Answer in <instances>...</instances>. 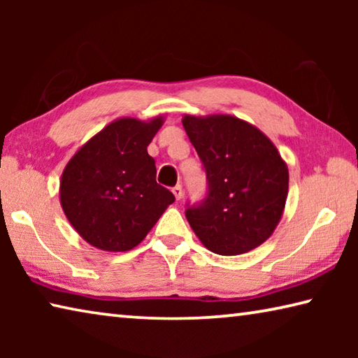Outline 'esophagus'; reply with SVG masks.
Instances as JSON below:
<instances>
[{"instance_id": "obj_1", "label": "esophagus", "mask_w": 358, "mask_h": 358, "mask_svg": "<svg viewBox=\"0 0 358 358\" xmlns=\"http://www.w3.org/2000/svg\"><path fill=\"white\" fill-rule=\"evenodd\" d=\"M172 192H173V196H175V199H177V201H180V199L183 197V187H181V185L173 186Z\"/></svg>"}]
</instances>
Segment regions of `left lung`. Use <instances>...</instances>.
I'll return each mask as SVG.
<instances>
[{
    "mask_svg": "<svg viewBox=\"0 0 358 358\" xmlns=\"http://www.w3.org/2000/svg\"><path fill=\"white\" fill-rule=\"evenodd\" d=\"M183 126L208 181L205 201L186 210L202 245L238 256L271 237L289 192L287 164L256 126L232 115H185Z\"/></svg>",
    "mask_w": 358,
    "mask_h": 358,
    "instance_id": "obj_1",
    "label": "left lung"
}]
</instances>
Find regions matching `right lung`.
I'll list each match as a JSON object with an SVG mask.
<instances>
[{
  "mask_svg": "<svg viewBox=\"0 0 358 358\" xmlns=\"http://www.w3.org/2000/svg\"><path fill=\"white\" fill-rule=\"evenodd\" d=\"M164 124L118 118L77 150L59 181V202L71 226L94 248L124 252L147 237L173 194L156 183L147 147Z\"/></svg>",
  "mask_w": 358,
  "mask_h": 358,
  "instance_id": "obj_1",
  "label": "right lung"
}]
</instances>
